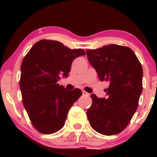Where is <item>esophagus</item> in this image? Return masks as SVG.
Wrapping results in <instances>:
<instances>
[{"label":"esophagus","instance_id":"obj_1","mask_svg":"<svg viewBox=\"0 0 157 157\" xmlns=\"http://www.w3.org/2000/svg\"><path fill=\"white\" fill-rule=\"evenodd\" d=\"M82 95H84V96H88V95H89V93L86 92V91H82Z\"/></svg>","mask_w":157,"mask_h":157}]
</instances>
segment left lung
Returning a JSON list of instances; mask_svg holds the SVG:
<instances>
[{
  "instance_id": "obj_1",
  "label": "left lung",
  "mask_w": 157,
  "mask_h": 157,
  "mask_svg": "<svg viewBox=\"0 0 157 157\" xmlns=\"http://www.w3.org/2000/svg\"><path fill=\"white\" fill-rule=\"evenodd\" d=\"M86 54L100 81L109 82L106 97L91 95L92 105L87 111L89 123L101 134H117L128 125L138 107L142 91V65L126 46L111 44L87 50Z\"/></svg>"
}]
</instances>
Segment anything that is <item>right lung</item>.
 I'll list each match as a JSON object with an SVG mask.
<instances>
[{
    "mask_svg": "<svg viewBox=\"0 0 157 157\" xmlns=\"http://www.w3.org/2000/svg\"><path fill=\"white\" fill-rule=\"evenodd\" d=\"M85 55L81 48L71 49L58 41L41 40L23 58L20 81L23 103L39 132L51 134L63 127L68 111L82 91H68L57 82L68 76L74 60Z\"/></svg>",
    "mask_w": 157,
    "mask_h": 157,
    "instance_id": "right-lung-1",
    "label": "right lung"
}]
</instances>
